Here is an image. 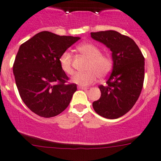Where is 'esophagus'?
Masks as SVG:
<instances>
[{
  "label": "esophagus",
  "mask_w": 161,
  "mask_h": 161,
  "mask_svg": "<svg viewBox=\"0 0 161 161\" xmlns=\"http://www.w3.org/2000/svg\"><path fill=\"white\" fill-rule=\"evenodd\" d=\"M79 89H83V90H86V89H88L87 87H85V86H78Z\"/></svg>",
  "instance_id": "1"
}]
</instances>
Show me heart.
<instances>
[{"label":"heart","mask_w":161,"mask_h":161,"mask_svg":"<svg viewBox=\"0 0 161 161\" xmlns=\"http://www.w3.org/2000/svg\"><path fill=\"white\" fill-rule=\"evenodd\" d=\"M79 52L89 59L85 72H76L72 76V82L79 86H88L93 83L99 77H104L110 72L113 61L107 55L101 54V50L96 45L91 43H82L77 46ZM59 64L64 72L71 75L73 72L72 65V54L69 52H63L59 57Z\"/></svg>","instance_id":"1"}]
</instances>
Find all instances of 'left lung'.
<instances>
[{
  "label": "left lung",
  "instance_id": "left-lung-1",
  "mask_svg": "<svg viewBox=\"0 0 161 161\" xmlns=\"http://www.w3.org/2000/svg\"><path fill=\"white\" fill-rule=\"evenodd\" d=\"M91 37L112 52L113 65L106 85L99 86L101 96L92 103L97 114L117 119L137 101L144 80V57L135 42L116 31L92 32Z\"/></svg>",
  "mask_w": 161,
  "mask_h": 161
}]
</instances>
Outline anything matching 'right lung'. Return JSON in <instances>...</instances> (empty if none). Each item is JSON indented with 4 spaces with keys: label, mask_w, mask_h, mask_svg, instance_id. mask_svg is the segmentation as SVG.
I'll return each instance as SVG.
<instances>
[{
    "label": "right lung",
    "mask_w": 161,
    "mask_h": 161,
    "mask_svg": "<svg viewBox=\"0 0 161 161\" xmlns=\"http://www.w3.org/2000/svg\"><path fill=\"white\" fill-rule=\"evenodd\" d=\"M79 39L42 31L20 46L13 65L14 75L21 99L35 114L53 117L70 103L77 86L67 83L69 77L58 60Z\"/></svg>",
    "instance_id": "right-lung-1"
}]
</instances>
